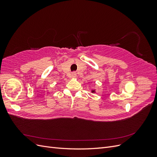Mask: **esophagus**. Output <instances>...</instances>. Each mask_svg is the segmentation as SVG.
<instances>
[{
	"label": "esophagus",
	"instance_id": "1",
	"mask_svg": "<svg viewBox=\"0 0 157 157\" xmlns=\"http://www.w3.org/2000/svg\"><path fill=\"white\" fill-rule=\"evenodd\" d=\"M71 75H72V77H73V78H75L76 77H77V74H76V73H75V72H73Z\"/></svg>",
	"mask_w": 157,
	"mask_h": 157
}]
</instances>
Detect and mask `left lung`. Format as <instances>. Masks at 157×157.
Wrapping results in <instances>:
<instances>
[{"instance_id":"obj_1","label":"left lung","mask_w":157,"mask_h":157,"mask_svg":"<svg viewBox=\"0 0 157 157\" xmlns=\"http://www.w3.org/2000/svg\"><path fill=\"white\" fill-rule=\"evenodd\" d=\"M92 92H95V91H94V90H92Z\"/></svg>"}]
</instances>
